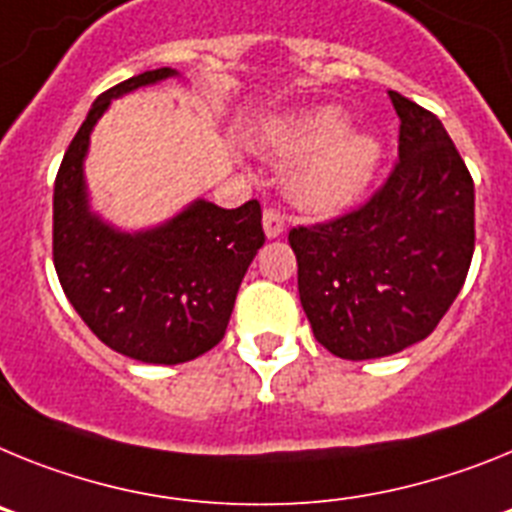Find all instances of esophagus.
<instances>
[{"mask_svg":"<svg viewBox=\"0 0 512 512\" xmlns=\"http://www.w3.org/2000/svg\"><path fill=\"white\" fill-rule=\"evenodd\" d=\"M262 226H265L268 239H275L281 237L283 229H286V219H283V213L275 206H265V211H262Z\"/></svg>","mask_w":512,"mask_h":512,"instance_id":"esophagus-1","label":"esophagus"}]
</instances>
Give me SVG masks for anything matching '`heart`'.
Here are the masks:
<instances>
[{
    "label": "heart",
    "instance_id": "heart-1",
    "mask_svg": "<svg viewBox=\"0 0 512 512\" xmlns=\"http://www.w3.org/2000/svg\"><path fill=\"white\" fill-rule=\"evenodd\" d=\"M345 113L319 108L311 113L270 121L257 146L283 159H296L288 172V193L301 208L335 213L368 188L381 149L371 133L345 131Z\"/></svg>",
    "mask_w": 512,
    "mask_h": 512
}]
</instances>
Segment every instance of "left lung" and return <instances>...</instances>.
<instances>
[{
    "mask_svg": "<svg viewBox=\"0 0 512 512\" xmlns=\"http://www.w3.org/2000/svg\"><path fill=\"white\" fill-rule=\"evenodd\" d=\"M399 159L355 211L288 231L319 345L345 361L410 348L438 327L474 255V180L438 115L389 92Z\"/></svg>",
    "mask_w": 512,
    "mask_h": 512,
    "instance_id": "left-lung-1",
    "label": "left lung"
}]
</instances>
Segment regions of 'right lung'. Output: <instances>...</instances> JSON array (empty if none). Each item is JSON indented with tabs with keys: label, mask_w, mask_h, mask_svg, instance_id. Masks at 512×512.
I'll return each instance as SVG.
<instances>
[{
	"label": "right lung",
	"mask_w": 512,
	"mask_h": 512,
	"mask_svg": "<svg viewBox=\"0 0 512 512\" xmlns=\"http://www.w3.org/2000/svg\"><path fill=\"white\" fill-rule=\"evenodd\" d=\"M177 77L170 66L115 84L92 102L53 185V265L69 304L115 353L175 366L219 345L239 283L265 244L257 201L190 203L167 224L115 229L90 211L84 157L110 100Z\"/></svg>",
	"instance_id": "right-lung-1"
}]
</instances>
